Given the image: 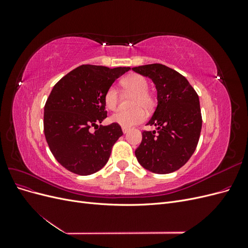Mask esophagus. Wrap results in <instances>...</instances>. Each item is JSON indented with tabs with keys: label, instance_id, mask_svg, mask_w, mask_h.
I'll return each instance as SVG.
<instances>
[{
	"label": "esophagus",
	"instance_id": "obj_1",
	"mask_svg": "<svg viewBox=\"0 0 248 248\" xmlns=\"http://www.w3.org/2000/svg\"><path fill=\"white\" fill-rule=\"evenodd\" d=\"M122 131L125 134V133H127V132L129 131V128H127V127H122Z\"/></svg>",
	"mask_w": 248,
	"mask_h": 248
}]
</instances>
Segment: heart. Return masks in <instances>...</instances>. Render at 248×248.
<instances>
[{"label":"heart","instance_id":"b5f03b06","mask_svg":"<svg viewBox=\"0 0 248 248\" xmlns=\"http://www.w3.org/2000/svg\"><path fill=\"white\" fill-rule=\"evenodd\" d=\"M121 86L126 93L132 94L129 110H119L110 117V121L122 127L136 126L142 123L147 118L146 110H151L155 107V98L148 91V80L140 74L131 73L121 79ZM104 103L109 110H116L119 104V94L115 87H109L104 94Z\"/></svg>","mask_w":248,"mask_h":248}]
</instances>
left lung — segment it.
<instances>
[{"label":"left lung","mask_w":248,"mask_h":248,"mask_svg":"<svg viewBox=\"0 0 248 248\" xmlns=\"http://www.w3.org/2000/svg\"><path fill=\"white\" fill-rule=\"evenodd\" d=\"M132 70L151 78L157 90V108L147 123L157 128L142 131L137 159L156 174L175 171L189 160L198 146L202 129L199 96L182 74L166 65L149 64Z\"/></svg>","instance_id":"obj_1"}]
</instances>
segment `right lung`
Returning a JSON list of instances; mask_svg holds the SVG:
<instances>
[{"label":"right lung","instance_id":"add662e5","mask_svg":"<svg viewBox=\"0 0 248 248\" xmlns=\"http://www.w3.org/2000/svg\"><path fill=\"white\" fill-rule=\"evenodd\" d=\"M130 67L81 65L60 79L44 107V136L57 161L74 174L101 170L123 136L121 126L98 125L107 118L104 94ZM96 130L91 133L89 128Z\"/></svg>","mask_w":248,"mask_h":248}]
</instances>
